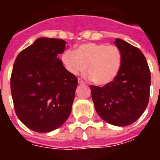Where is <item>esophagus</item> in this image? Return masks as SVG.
<instances>
[{
    "label": "esophagus",
    "mask_w": 160,
    "mask_h": 160,
    "mask_svg": "<svg viewBox=\"0 0 160 160\" xmlns=\"http://www.w3.org/2000/svg\"><path fill=\"white\" fill-rule=\"evenodd\" d=\"M78 83H79L80 85H83V84H85V82H84V80H80V79H78Z\"/></svg>",
    "instance_id": "esophagus-1"
}]
</instances>
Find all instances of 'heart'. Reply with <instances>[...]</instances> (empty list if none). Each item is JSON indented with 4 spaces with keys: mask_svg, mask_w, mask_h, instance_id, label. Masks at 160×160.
Wrapping results in <instances>:
<instances>
[{
    "mask_svg": "<svg viewBox=\"0 0 160 160\" xmlns=\"http://www.w3.org/2000/svg\"><path fill=\"white\" fill-rule=\"evenodd\" d=\"M60 59L65 70L73 75L83 72L86 68L85 76L99 85L111 83L119 74L122 63L119 48L103 43L82 44L75 53L71 51L63 52Z\"/></svg>",
    "mask_w": 160,
    "mask_h": 160,
    "instance_id": "b5f03b06",
    "label": "heart"
}]
</instances>
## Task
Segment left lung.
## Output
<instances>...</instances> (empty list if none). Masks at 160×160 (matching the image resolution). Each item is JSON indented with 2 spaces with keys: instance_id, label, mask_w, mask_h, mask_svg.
I'll list each match as a JSON object with an SVG mask.
<instances>
[{
  "instance_id": "8db88e82",
  "label": "left lung",
  "mask_w": 160,
  "mask_h": 160,
  "mask_svg": "<svg viewBox=\"0 0 160 160\" xmlns=\"http://www.w3.org/2000/svg\"><path fill=\"white\" fill-rule=\"evenodd\" d=\"M121 52L119 74L103 87L90 86L98 114L107 123L126 126L135 122L146 109L149 99L151 76L141 51L121 39H115Z\"/></svg>"
}]
</instances>
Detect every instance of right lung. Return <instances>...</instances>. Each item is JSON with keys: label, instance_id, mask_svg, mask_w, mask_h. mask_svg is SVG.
<instances>
[{"label": "right lung", "instance_id": "add662e5", "mask_svg": "<svg viewBox=\"0 0 160 160\" xmlns=\"http://www.w3.org/2000/svg\"><path fill=\"white\" fill-rule=\"evenodd\" d=\"M65 43L61 39L38 38L14 63L11 90L15 111L33 131L58 129L71 112L78 80L58 57Z\"/></svg>", "mask_w": 160, "mask_h": 160}]
</instances>
